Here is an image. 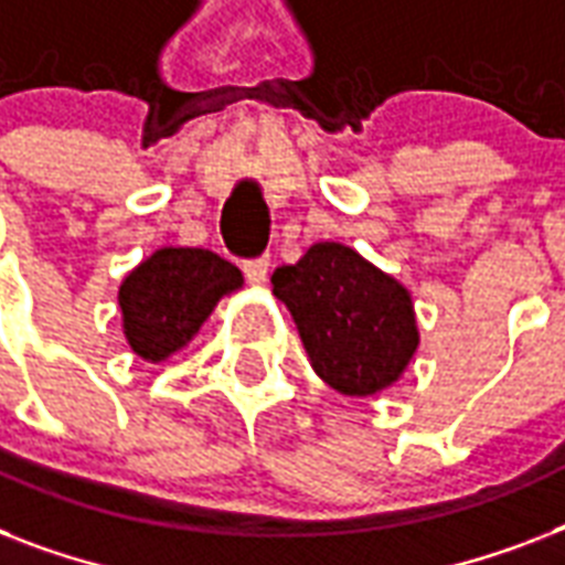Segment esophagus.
Returning a JSON list of instances; mask_svg holds the SVG:
<instances>
[{
    "label": "esophagus",
    "mask_w": 565,
    "mask_h": 565,
    "mask_svg": "<svg viewBox=\"0 0 565 565\" xmlns=\"http://www.w3.org/2000/svg\"><path fill=\"white\" fill-rule=\"evenodd\" d=\"M243 273L252 284H264L266 281V273H269V257H252L243 264Z\"/></svg>",
    "instance_id": "1"
}]
</instances>
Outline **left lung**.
Here are the masks:
<instances>
[{
  "label": "left lung",
  "mask_w": 565,
  "mask_h": 565,
  "mask_svg": "<svg viewBox=\"0 0 565 565\" xmlns=\"http://www.w3.org/2000/svg\"><path fill=\"white\" fill-rule=\"evenodd\" d=\"M273 292L296 319L317 375L337 393H381L419 345L411 292L343 243H317L296 264L278 266Z\"/></svg>",
  "instance_id": "obj_1"
}]
</instances>
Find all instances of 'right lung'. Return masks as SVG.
<instances>
[{
	"mask_svg": "<svg viewBox=\"0 0 565 565\" xmlns=\"http://www.w3.org/2000/svg\"><path fill=\"white\" fill-rule=\"evenodd\" d=\"M243 287L231 260L207 248H158L119 287L128 345L143 361H163L211 317L225 292Z\"/></svg>",
	"mask_w": 565,
	"mask_h": 565,
	"instance_id": "obj_1",
	"label": "right lung"
}]
</instances>
